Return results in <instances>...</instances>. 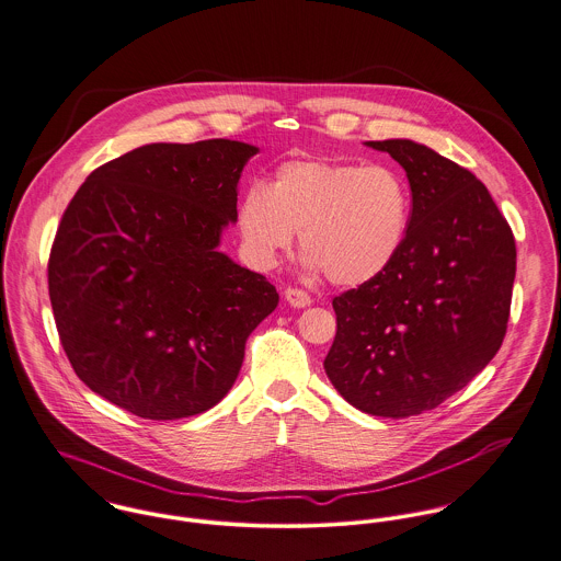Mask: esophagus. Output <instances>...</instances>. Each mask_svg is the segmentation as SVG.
Wrapping results in <instances>:
<instances>
[{
	"label": "esophagus",
	"instance_id": "obj_1",
	"mask_svg": "<svg viewBox=\"0 0 561 561\" xmlns=\"http://www.w3.org/2000/svg\"><path fill=\"white\" fill-rule=\"evenodd\" d=\"M284 297H286V301H288L293 308H306V306L312 304V297H310L304 288H295V286H288V288L284 290Z\"/></svg>",
	"mask_w": 561,
	"mask_h": 561
}]
</instances>
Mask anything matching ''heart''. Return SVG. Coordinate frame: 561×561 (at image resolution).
Returning a JSON list of instances; mask_svg holds the SVG:
<instances>
[{"mask_svg":"<svg viewBox=\"0 0 561 561\" xmlns=\"http://www.w3.org/2000/svg\"><path fill=\"white\" fill-rule=\"evenodd\" d=\"M412 210L410 182L390 164L290 160L275 169L268 191H244L238 227L260 264H273L299 231L310 266L337 286H362L394 264Z\"/></svg>","mask_w":561,"mask_h":561,"instance_id":"heart-1","label":"heart"}]
</instances>
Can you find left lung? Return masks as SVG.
Wrapping results in <instances>:
<instances>
[{"instance_id":"1","label":"left lung","mask_w":561,"mask_h":561,"mask_svg":"<svg viewBox=\"0 0 561 561\" xmlns=\"http://www.w3.org/2000/svg\"><path fill=\"white\" fill-rule=\"evenodd\" d=\"M408 173L412 224L377 279L334 297L323 362L357 410L408 419L438 408L496 355L507 332L516 242L488 188L412 140H368Z\"/></svg>"}]
</instances>
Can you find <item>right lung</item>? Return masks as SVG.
Returning a JSON list of instances; mask_svg holds the SVG:
<instances>
[{
	"label": "right lung",
	"instance_id": "1",
	"mask_svg": "<svg viewBox=\"0 0 561 561\" xmlns=\"http://www.w3.org/2000/svg\"><path fill=\"white\" fill-rule=\"evenodd\" d=\"M257 149L153 142L98 167L69 202L47 262L60 344L100 397L149 421L217 405L279 295L219 240Z\"/></svg>",
	"mask_w": 561,
	"mask_h": 561
}]
</instances>
